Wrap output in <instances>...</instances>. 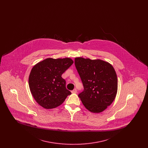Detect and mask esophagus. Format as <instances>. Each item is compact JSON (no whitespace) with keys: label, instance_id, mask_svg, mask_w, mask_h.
Returning <instances> with one entry per match:
<instances>
[{"label":"esophagus","instance_id":"esophagus-1","mask_svg":"<svg viewBox=\"0 0 148 148\" xmlns=\"http://www.w3.org/2000/svg\"><path fill=\"white\" fill-rule=\"evenodd\" d=\"M71 92V93H73V94H75V93H77V89H74V90H73Z\"/></svg>","mask_w":148,"mask_h":148}]
</instances>
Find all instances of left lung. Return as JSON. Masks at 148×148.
Instances as JSON below:
<instances>
[{
    "label": "left lung",
    "mask_w": 148,
    "mask_h": 148,
    "mask_svg": "<svg viewBox=\"0 0 148 148\" xmlns=\"http://www.w3.org/2000/svg\"><path fill=\"white\" fill-rule=\"evenodd\" d=\"M75 65L84 86L78 95L86 109L101 113L110 106L118 91V79L112 64L100 59L75 58Z\"/></svg>",
    "instance_id": "left-lung-1"
}]
</instances>
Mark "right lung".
Here are the masks:
<instances>
[{
	"instance_id": "1",
	"label": "right lung",
	"mask_w": 148,
	"mask_h": 148,
	"mask_svg": "<svg viewBox=\"0 0 148 148\" xmlns=\"http://www.w3.org/2000/svg\"><path fill=\"white\" fill-rule=\"evenodd\" d=\"M73 63L69 58H47L32 68L29 77L30 92L36 103L46 109L61 105L71 92L62 75Z\"/></svg>"
}]
</instances>
